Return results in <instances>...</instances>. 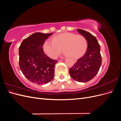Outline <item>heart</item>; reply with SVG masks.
<instances>
[{
    "instance_id": "b5f03b06",
    "label": "heart",
    "mask_w": 121,
    "mask_h": 121,
    "mask_svg": "<svg viewBox=\"0 0 121 121\" xmlns=\"http://www.w3.org/2000/svg\"><path fill=\"white\" fill-rule=\"evenodd\" d=\"M52 41L46 40L44 43L43 49L50 57L56 59L61 52L72 58H77L85 53L87 42L82 35L72 33H62L54 36Z\"/></svg>"
}]
</instances>
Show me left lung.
<instances>
[{
    "label": "left lung",
    "mask_w": 121,
    "mask_h": 121,
    "mask_svg": "<svg viewBox=\"0 0 121 121\" xmlns=\"http://www.w3.org/2000/svg\"><path fill=\"white\" fill-rule=\"evenodd\" d=\"M77 30L85 38L88 43L86 53L78 60L69 70V75L75 81L87 82L96 75L101 65L100 46L96 37L82 29Z\"/></svg>",
    "instance_id": "8db88e82"
}]
</instances>
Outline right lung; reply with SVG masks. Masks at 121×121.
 Returning a JSON list of instances; mask_svg holds the SVG:
<instances>
[{"mask_svg":"<svg viewBox=\"0 0 121 121\" xmlns=\"http://www.w3.org/2000/svg\"><path fill=\"white\" fill-rule=\"evenodd\" d=\"M52 34L35 33L25 39L19 47L20 69L33 83L46 84L53 78L54 67L58 61L48 57L43 49L45 40Z\"/></svg>","mask_w":121,"mask_h":121,"instance_id":"right-lung-1","label":"right lung"}]
</instances>
